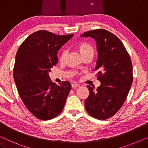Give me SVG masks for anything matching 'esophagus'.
<instances>
[{
  "label": "esophagus",
  "mask_w": 148,
  "mask_h": 148,
  "mask_svg": "<svg viewBox=\"0 0 148 148\" xmlns=\"http://www.w3.org/2000/svg\"><path fill=\"white\" fill-rule=\"evenodd\" d=\"M71 86L72 88H76L78 86H79V84H76V83H72L71 84Z\"/></svg>",
  "instance_id": "obj_1"
}]
</instances>
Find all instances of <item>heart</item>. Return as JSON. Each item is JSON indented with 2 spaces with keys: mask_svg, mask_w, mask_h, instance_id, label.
Segmentation results:
<instances>
[{
  "mask_svg": "<svg viewBox=\"0 0 148 148\" xmlns=\"http://www.w3.org/2000/svg\"><path fill=\"white\" fill-rule=\"evenodd\" d=\"M78 50L79 51H80L82 56H84V55L86 54H89V53H91V54H93L94 52L93 48L86 43H81L80 45L78 46ZM66 54L67 51L66 50H63L61 52L60 56V60L61 61H63L64 60L66 56Z\"/></svg>",
  "mask_w": 148,
  "mask_h": 148,
  "instance_id": "b5f03b06",
  "label": "heart"
}]
</instances>
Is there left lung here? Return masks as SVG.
Returning <instances> with one entry per match:
<instances>
[{
  "mask_svg": "<svg viewBox=\"0 0 148 148\" xmlns=\"http://www.w3.org/2000/svg\"><path fill=\"white\" fill-rule=\"evenodd\" d=\"M81 37H91L96 42L98 59L95 70L101 84L96 89L88 85L90 94L84 102L90 116L98 120L113 116L127 98L133 74L130 55L118 37L104 29L84 32Z\"/></svg>",
  "mask_w": 148,
  "mask_h": 148,
  "instance_id": "1",
  "label": "left lung"
}]
</instances>
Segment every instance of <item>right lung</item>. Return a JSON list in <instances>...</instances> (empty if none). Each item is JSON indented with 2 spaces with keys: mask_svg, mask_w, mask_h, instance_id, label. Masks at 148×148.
Returning a JSON list of instances; mask_svg holds the SVG:
<instances>
[{
  "mask_svg": "<svg viewBox=\"0 0 148 148\" xmlns=\"http://www.w3.org/2000/svg\"><path fill=\"white\" fill-rule=\"evenodd\" d=\"M73 35L38 30L28 36L18 49L13 70L14 82L26 108L40 120L55 118L64 107L71 84L68 81L59 85L53 83L48 72L58 63L59 49Z\"/></svg>",
  "mask_w": 148,
  "mask_h": 148,
  "instance_id": "right-lung-1",
  "label": "right lung"
}]
</instances>
